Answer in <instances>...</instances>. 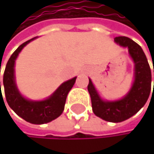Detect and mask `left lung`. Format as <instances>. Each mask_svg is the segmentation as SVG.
<instances>
[{
  "label": "left lung",
  "instance_id": "obj_1",
  "mask_svg": "<svg viewBox=\"0 0 154 154\" xmlns=\"http://www.w3.org/2000/svg\"><path fill=\"white\" fill-rule=\"evenodd\" d=\"M115 41L122 47L128 48V52L135 63V81L130 91L122 100L104 102L98 95L91 79L88 91L91 98L93 113L105 121L118 123L137 114L146 103L151 92L152 72L144 51L138 43L123 36L115 38Z\"/></svg>",
  "mask_w": 154,
  "mask_h": 154
}]
</instances>
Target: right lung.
Instances as JSON below:
<instances>
[{
  "label": "right lung",
  "mask_w": 154,
  "mask_h": 154,
  "mask_svg": "<svg viewBox=\"0 0 154 154\" xmlns=\"http://www.w3.org/2000/svg\"><path fill=\"white\" fill-rule=\"evenodd\" d=\"M35 38L21 44L11 55L3 74V87L6 102L16 115L31 124H45L62 115L67 94L74 86L76 78L63 83L50 98L41 102H33L22 97L14 82V62L21 50Z\"/></svg>",
  "instance_id": "right-lung-1"
}]
</instances>
